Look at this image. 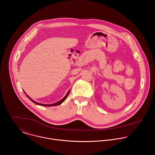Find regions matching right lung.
<instances>
[{"instance_id":"obj_1","label":"right lung","mask_w":155,"mask_h":155,"mask_svg":"<svg viewBox=\"0 0 155 155\" xmlns=\"http://www.w3.org/2000/svg\"><path fill=\"white\" fill-rule=\"evenodd\" d=\"M25 92V91H24ZM69 93H70V90L68 91V93L66 94V95L65 96V97H63V99H62L61 101H58V102H56V103H54V104H40V103H38V102H35V101H34L33 99H32L29 96H28L27 94H26V93L25 92V93L26 94V95L27 96V97L32 102H34V103H35V104H37V105H41V106H44V107H50V106H56V105H60L61 104H62L66 99H67V97H68V95H69Z\"/></svg>"}]
</instances>
